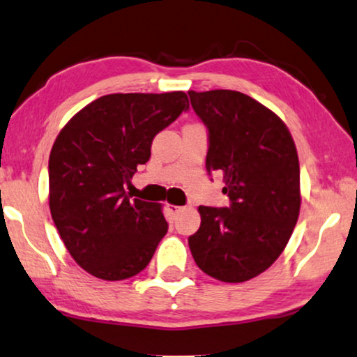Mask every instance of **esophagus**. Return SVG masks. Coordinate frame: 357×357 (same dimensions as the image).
<instances>
[{
  "label": "esophagus",
  "instance_id": "esophagus-1",
  "mask_svg": "<svg viewBox=\"0 0 357 357\" xmlns=\"http://www.w3.org/2000/svg\"><path fill=\"white\" fill-rule=\"evenodd\" d=\"M168 210L172 212L173 215L174 213H179L181 210H183V207H179V205H173V204H168Z\"/></svg>",
  "mask_w": 357,
  "mask_h": 357
}]
</instances>
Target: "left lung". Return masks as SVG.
I'll use <instances>...</instances> for the list:
<instances>
[{
  "label": "left lung",
  "mask_w": 357,
  "mask_h": 357,
  "mask_svg": "<svg viewBox=\"0 0 357 357\" xmlns=\"http://www.w3.org/2000/svg\"><path fill=\"white\" fill-rule=\"evenodd\" d=\"M208 128L205 168L223 174L227 208L200 205V228L189 248L204 273L243 283L283 252L301 208L299 158L278 114L236 90H189Z\"/></svg>",
  "instance_id": "left-lung-1"
}]
</instances>
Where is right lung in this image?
Listing matches in <instances>:
<instances>
[{
  "instance_id": "1",
  "label": "right lung",
  "mask_w": 357,
  "mask_h": 357,
  "mask_svg": "<svg viewBox=\"0 0 357 357\" xmlns=\"http://www.w3.org/2000/svg\"><path fill=\"white\" fill-rule=\"evenodd\" d=\"M189 100L184 92L103 95L69 119L50 153V212L79 267L100 280L137 275L168 231L162 204L124 188L152 140Z\"/></svg>"
}]
</instances>
